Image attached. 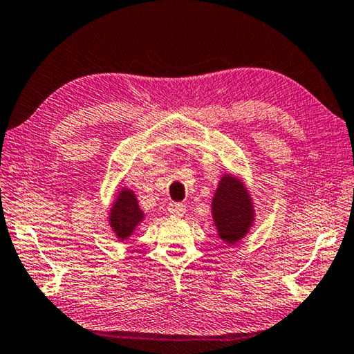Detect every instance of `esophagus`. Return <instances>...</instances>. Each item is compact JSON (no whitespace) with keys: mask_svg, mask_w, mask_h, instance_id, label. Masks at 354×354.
I'll return each mask as SVG.
<instances>
[{"mask_svg":"<svg viewBox=\"0 0 354 354\" xmlns=\"http://www.w3.org/2000/svg\"><path fill=\"white\" fill-rule=\"evenodd\" d=\"M185 212H187V207H185L183 203L171 202L169 205H167V213L172 214V216H183Z\"/></svg>","mask_w":354,"mask_h":354,"instance_id":"34e87169","label":"esophagus"}]
</instances>
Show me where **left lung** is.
<instances>
[{
    "mask_svg": "<svg viewBox=\"0 0 354 354\" xmlns=\"http://www.w3.org/2000/svg\"><path fill=\"white\" fill-rule=\"evenodd\" d=\"M212 213L216 230L225 244H236L249 233L253 224V203L244 183L225 174L216 189Z\"/></svg>",
    "mask_w": 354,
    "mask_h": 354,
    "instance_id": "obj_1",
    "label": "left lung"
}]
</instances>
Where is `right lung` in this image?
Segmentation results:
<instances>
[{"label":"right lung","instance_id":"obj_1","mask_svg":"<svg viewBox=\"0 0 354 354\" xmlns=\"http://www.w3.org/2000/svg\"><path fill=\"white\" fill-rule=\"evenodd\" d=\"M145 218L133 191L122 189L110 209V227L120 241L127 239Z\"/></svg>","mask_w":354,"mask_h":354}]
</instances>
